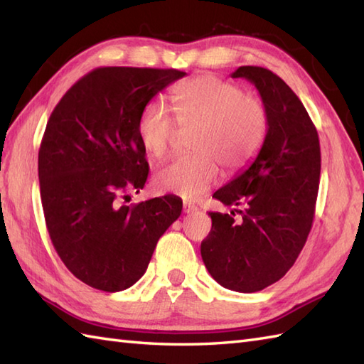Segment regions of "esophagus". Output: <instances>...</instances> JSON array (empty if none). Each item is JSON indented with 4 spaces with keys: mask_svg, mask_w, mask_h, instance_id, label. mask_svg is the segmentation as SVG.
Returning a JSON list of instances; mask_svg holds the SVG:
<instances>
[{
    "mask_svg": "<svg viewBox=\"0 0 364 364\" xmlns=\"http://www.w3.org/2000/svg\"><path fill=\"white\" fill-rule=\"evenodd\" d=\"M198 210V208L194 205V203H188V202H184V205H183V211L186 213V214H191V213H196Z\"/></svg>",
    "mask_w": 364,
    "mask_h": 364,
    "instance_id": "1",
    "label": "esophagus"
}]
</instances>
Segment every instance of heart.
Listing matches in <instances>:
<instances>
[{"label":"heart","instance_id":"1","mask_svg":"<svg viewBox=\"0 0 364 364\" xmlns=\"http://www.w3.org/2000/svg\"><path fill=\"white\" fill-rule=\"evenodd\" d=\"M175 119L158 103L146 105L137 119V139L151 158H164L181 129H194L189 150L158 168L153 186L183 198H197L211 188L219 166L228 172L245 167L264 144L269 117L259 98L211 73L197 75L172 90Z\"/></svg>","mask_w":364,"mask_h":364}]
</instances>
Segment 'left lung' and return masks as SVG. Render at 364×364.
Returning <instances> with one entry per match:
<instances>
[{
    "label": "left lung",
    "instance_id": "left-lung-1",
    "mask_svg": "<svg viewBox=\"0 0 364 364\" xmlns=\"http://www.w3.org/2000/svg\"><path fill=\"white\" fill-rule=\"evenodd\" d=\"M231 76L255 84L269 127L250 167L214 192V198L239 210L210 213L213 227L200 252L223 288L257 292L288 272L310 235L321 146L305 106L280 76L255 65L239 67ZM235 212L242 215L236 221Z\"/></svg>",
    "mask_w": 364,
    "mask_h": 364
}]
</instances>
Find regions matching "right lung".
<instances>
[{
    "label": "right lung",
    "instance_id": "obj_1",
    "mask_svg": "<svg viewBox=\"0 0 364 364\" xmlns=\"http://www.w3.org/2000/svg\"><path fill=\"white\" fill-rule=\"evenodd\" d=\"M175 68L100 67L65 92L46 123L38 181L46 228L59 258L92 288L117 292L141 278L159 237L180 218L173 196L120 205L139 192L149 162L137 119L183 78Z\"/></svg>",
    "mask_w": 364,
    "mask_h": 364
}]
</instances>
